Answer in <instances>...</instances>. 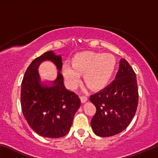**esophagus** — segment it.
<instances>
[{
    "instance_id": "34e87169",
    "label": "esophagus",
    "mask_w": 158,
    "mask_h": 158,
    "mask_svg": "<svg viewBox=\"0 0 158 158\" xmlns=\"http://www.w3.org/2000/svg\"><path fill=\"white\" fill-rule=\"evenodd\" d=\"M87 100H88V98L86 97V96L83 95L81 97V102L82 103H85Z\"/></svg>"
}]
</instances>
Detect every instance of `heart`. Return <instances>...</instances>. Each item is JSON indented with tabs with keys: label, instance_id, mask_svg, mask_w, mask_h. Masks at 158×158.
Returning <instances> with one entry per match:
<instances>
[{
	"label": "heart",
	"instance_id": "b5f03b06",
	"mask_svg": "<svg viewBox=\"0 0 158 158\" xmlns=\"http://www.w3.org/2000/svg\"><path fill=\"white\" fill-rule=\"evenodd\" d=\"M116 65V60L110 53L87 52L81 53L73 60V66L64 64L63 74L67 82L74 86L84 74V81L90 89L103 87L111 78Z\"/></svg>",
	"mask_w": 158,
	"mask_h": 158
}]
</instances>
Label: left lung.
<instances>
[{"label": "left lung", "instance_id": "obj_1", "mask_svg": "<svg viewBox=\"0 0 158 158\" xmlns=\"http://www.w3.org/2000/svg\"><path fill=\"white\" fill-rule=\"evenodd\" d=\"M138 100L136 74L122 58L115 80L90 97L96 107L90 123L93 132L99 137H106L123 131L135 116Z\"/></svg>", "mask_w": 158, "mask_h": 158}]
</instances>
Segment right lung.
Listing matches in <instances>:
<instances>
[{"instance_id": "1", "label": "right lung", "mask_w": 158, "mask_h": 158, "mask_svg": "<svg viewBox=\"0 0 158 158\" xmlns=\"http://www.w3.org/2000/svg\"><path fill=\"white\" fill-rule=\"evenodd\" d=\"M49 60L58 69L57 77L49 83L41 82L38 72L40 64ZM62 56L45 52L33 60L26 69L21 87V105L23 116L39 135L60 138L69 132L81 101L75 93L66 89L62 69Z\"/></svg>"}]
</instances>
